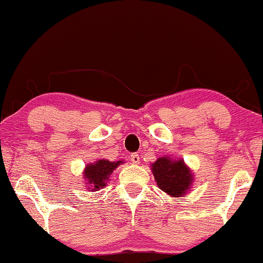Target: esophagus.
Here are the masks:
<instances>
[{
    "label": "esophagus",
    "instance_id": "34e87169",
    "mask_svg": "<svg viewBox=\"0 0 263 263\" xmlns=\"http://www.w3.org/2000/svg\"><path fill=\"white\" fill-rule=\"evenodd\" d=\"M130 159H131V162L133 164H139L140 163V157H139V155H137V154H132L131 157H130Z\"/></svg>",
    "mask_w": 263,
    "mask_h": 263
}]
</instances>
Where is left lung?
Here are the masks:
<instances>
[{
	"label": "left lung",
	"instance_id": "1",
	"mask_svg": "<svg viewBox=\"0 0 263 263\" xmlns=\"http://www.w3.org/2000/svg\"><path fill=\"white\" fill-rule=\"evenodd\" d=\"M151 171L159 189L170 197L186 196L195 182L193 171L182 158L159 157L151 164Z\"/></svg>",
	"mask_w": 263,
	"mask_h": 263
}]
</instances>
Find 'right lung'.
<instances>
[{"instance_id":"obj_1","label":"right lung","mask_w":263,"mask_h":263,"mask_svg":"<svg viewBox=\"0 0 263 263\" xmlns=\"http://www.w3.org/2000/svg\"><path fill=\"white\" fill-rule=\"evenodd\" d=\"M124 164V160L109 162L108 159H98L97 162L89 163L85 166L84 179L86 181V186L88 191H98L106 185L109 181V176L113 174L117 167Z\"/></svg>"}]
</instances>
